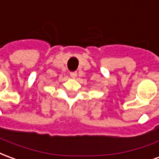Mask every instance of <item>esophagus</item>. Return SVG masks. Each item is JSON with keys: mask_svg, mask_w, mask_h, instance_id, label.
I'll use <instances>...</instances> for the list:
<instances>
[{"mask_svg": "<svg viewBox=\"0 0 159 159\" xmlns=\"http://www.w3.org/2000/svg\"><path fill=\"white\" fill-rule=\"evenodd\" d=\"M70 76L72 78H76V76H77V72L76 71H71V72L70 73Z\"/></svg>", "mask_w": 159, "mask_h": 159, "instance_id": "esophagus-1", "label": "esophagus"}]
</instances>
